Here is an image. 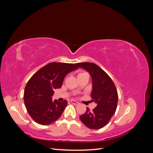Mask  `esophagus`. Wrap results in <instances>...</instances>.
<instances>
[{
  "instance_id": "esophagus-1",
  "label": "esophagus",
  "mask_w": 153,
  "mask_h": 153,
  "mask_svg": "<svg viewBox=\"0 0 153 153\" xmlns=\"http://www.w3.org/2000/svg\"><path fill=\"white\" fill-rule=\"evenodd\" d=\"M70 101H71V103H73V104H74V105H78V104H79V103H78V101H75V100H71Z\"/></svg>"
}]
</instances>
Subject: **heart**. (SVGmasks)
<instances>
[{"label":"heart","mask_w":153,"mask_h":153,"mask_svg":"<svg viewBox=\"0 0 153 153\" xmlns=\"http://www.w3.org/2000/svg\"><path fill=\"white\" fill-rule=\"evenodd\" d=\"M84 73H80L79 74V75H78V76H79V75H82V74H84Z\"/></svg>","instance_id":"obj_1"}]
</instances>
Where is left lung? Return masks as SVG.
<instances>
[{"mask_svg": "<svg viewBox=\"0 0 153 153\" xmlns=\"http://www.w3.org/2000/svg\"><path fill=\"white\" fill-rule=\"evenodd\" d=\"M76 64L91 75L92 82L91 98L97 105L92 111L87 107L86 112L80 116V119L90 129L102 128L108 123L116 110L118 101L116 87L110 77L94 63Z\"/></svg>", "mask_w": 153, "mask_h": 153, "instance_id": "left-lung-1", "label": "left lung"}]
</instances>
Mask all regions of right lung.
Returning a JSON list of instances; mask_svg holds the SVG:
<instances>
[{
  "label": "right lung",
  "instance_id": "right-lung-1",
  "mask_svg": "<svg viewBox=\"0 0 153 153\" xmlns=\"http://www.w3.org/2000/svg\"><path fill=\"white\" fill-rule=\"evenodd\" d=\"M76 64L52 62L35 73L25 86L24 100L30 116L41 125H48L57 120L68 101H52L54 90L62 86L67 74L78 68Z\"/></svg>",
  "mask_w": 153,
  "mask_h": 153
}]
</instances>
